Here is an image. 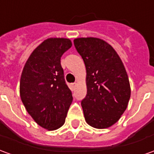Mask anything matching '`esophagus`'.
I'll list each match as a JSON object with an SVG mask.
<instances>
[{
    "label": "esophagus",
    "mask_w": 154,
    "mask_h": 154,
    "mask_svg": "<svg viewBox=\"0 0 154 154\" xmlns=\"http://www.w3.org/2000/svg\"><path fill=\"white\" fill-rule=\"evenodd\" d=\"M70 87H71V89H72V90H75V88L77 87V83H76V82H74V83H71Z\"/></svg>",
    "instance_id": "obj_1"
}]
</instances>
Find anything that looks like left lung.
Segmentation results:
<instances>
[{
  "label": "left lung",
  "instance_id": "1",
  "mask_svg": "<svg viewBox=\"0 0 154 154\" xmlns=\"http://www.w3.org/2000/svg\"><path fill=\"white\" fill-rule=\"evenodd\" d=\"M86 66L87 95L82 107L88 124L107 128L120 119L131 96L124 65L113 47L97 37L74 39Z\"/></svg>",
  "mask_w": 154,
  "mask_h": 154
}]
</instances>
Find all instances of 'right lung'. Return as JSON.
Here are the masks:
<instances>
[{
  "label": "right lung",
  "mask_w": 154,
  "mask_h": 154,
  "mask_svg": "<svg viewBox=\"0 0 154 154\" xmlns=\"http://www.w3.org/2000/svg\"><path fill=\"white\" fill-rule=\"evenodd\" d=\"M72 45L68 38L45 40L30 55L21 72V101L33 120L49 131L64 124L72 102L61 65L62 56Z\"/></svg>",
  "instance_id": "obj_1"
}]
</instances>
